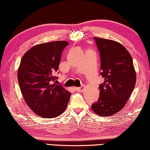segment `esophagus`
<instances>
[{
  "mask_svg": "<svg viewBox=\"0 0 150 150\" xmlns=\"http://www.w3.org/2000/svg\"><path fill=\"white\" fill-rule=\"evenodd\" d=\"M75 89L77 91H79V92H83L84 90V86H82L80 87H77V88H75Z\"/></svg>",
  "mask_w": 150,
  "mask_h": 150,
  "instance_id": "esophagus-1",
  "label": "esophagus"
}]
</instances>
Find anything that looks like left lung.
Segmentation results:
<instances>
[{"mask_svg": "<svg viewBox=\"0 0 150 150\" xmlns=\"http://www.w3.org/2000/svg\"><path fill=\"white\" fill-rule=\"evenodd\" d=\"M100 52V75L105 81L99 86L100 96L91 106L102 117L113 115L123 109L136 83L131 56L117 41L94 38Z\"/></svg>", "mask_w": 150, "mask_h": 150, "instance_id": "obj_1", "label": "left lung"}]
</instances>
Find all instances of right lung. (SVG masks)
Returning <instances> with one entry per match:
<instances>
[{
	"label": "right lung",
	"mask_w": 150,
	"mask_h": 150,
	"mask_svg": "<svg viewBox=\"0 0 150 150\" xmlns=\"http://www.w3.org/2000/svg\"><path fill=\"white\" fill-rule=\"evenodd\" d=\"M69 44L66 41L41 43L22 57L17 78L25 103L36 115L55 118L63 113L71 93L56 84L61 54Z\"/></svg>",
	"instance_id": "obj_1"
}]
</instances>
